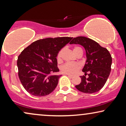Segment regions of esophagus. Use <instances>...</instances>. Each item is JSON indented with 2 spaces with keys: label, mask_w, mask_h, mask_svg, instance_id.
I'll use <instances>...</instances> for the list:
<instances>
[{
  "label": "esophagus",
  "mask_w": 126,
  "mask_h": 126,
  "mask_svg": "<svg viewBox=\"0 0 126 126\" xmlns=\"http://www.w3.org/2000/svg\"><path fill=\"white\" fill-rule=\"evenodd\" d=\"M66 75L68 76V77H69V78H70V79L73 78V76H71V75Z\"/></svg>",
  "instance_id": "1"
}]
</instances>
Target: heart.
<instances>
[{"label":"heart","mask_w":126,"mask_h":126,"mask_svg":"<svg viewBox=\"0 0 126 126\" xmlns=\"http://www.w3.org/2000/svg\"><path fill=\"white\" fill-rule=\"evenodd\" d=\"M81 49L79 47H75L74 48V51L76 50ZM63 52V49L60 50L57 55V60L58 63H61L62 61V54ZM81 65L78 63H65L61 66V71L62 73L69 75H74L81 69Z\"/></svg>","instance_id":"1"}]
</instances>
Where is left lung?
Returning a JSON list of instances; mask_svg holds the SVG:
<instances>
[{"label": "left lung", "mask_w": 126, "mask_h": 126, "mask_svg": "<svg viewBox=\"0 0 126 126\" xmlns=\"http://www.w3.org/2000/svg\"><path fill=\"white\" fill-rule=\"evenodd\" d=\"M73 44L83 46L87 55V61L82 69L85 76H80L81 82L75 87L79 91L86 94L97 92L104 87L111 72V54L106 48L88 38H74L70 42V44ZM87 74L89 76L87 78Z\"/></svg>", "instance_id": "1"}]
</instances>
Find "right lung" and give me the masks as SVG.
<instances>
[{
	"mask_svg": "<svg viewBox=\"0 0 126 126\" xmlns=\"http://www.w3.org/2000/svg\"><path fill=\"white\" fill-rule=\"evenodd\" d=\"M72 37L39 39L26 47L18 56V76L27 92L35 96L50 94L57 85L61 75L57 67L58 51L70 42Z\"/></svg>",
	"mask_w": 126,
	"mask_h": 126,
	"instance_id": "1",
	"label": "right lung"
}]
</instances>
